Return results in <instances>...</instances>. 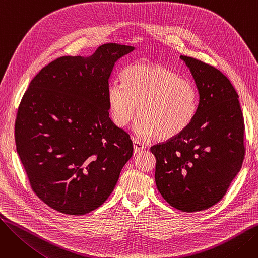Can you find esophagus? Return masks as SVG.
Wrapping results in <instances>:
<instances>
[{"mask_svg": "<svg viewBox=\"0 0 258 258\" xmlns=\"http://www.w3.org/2000/svg\"><path fill=\"white\" fill-rule=\"evenodd\" d=\"M134 150H135V153H139L140 151L144 150V148L146 147V145L144 143H142L141 141L137 140V139H134Z\"/></svg>", "mask_w": 258, "mask_h": 258, "instance_id": "obj_1", "label": "esophagus"}]
</instances>
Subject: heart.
<instances>
[{"label":"heart","instance_id":"heart-1","mask_svg":"<svg viewBox=\"0 0 258 258\" xmlns=\"http://www.w3.org/2000/svg\"><path fill=\"white\" fill-rule=\"evenodd\" d=\"M122 79L124 87L113 84L107 91L110 113L118 126L127 125L137 110L141 116L137 133L142 137L172 139L192 123L199 99L191 81L155 63L130 66Z\"/></svg>","mask_w":258,"mask_h":258}]
</instances>
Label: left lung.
Here are the masks:
<instances>
[{
	"label": "left lung",
	"mask_w": 258,
	"mask_h": 258,
	"mask_svg": "<svg viewBox=\"0 0 258 258\" xmlns=\"http://www.w3.org/2000/svg\"><path fill=\"white\" fill-rule=\"evenodd\" d=\"M199 92L196 117L180 136L151 147L155 181L168 204L184 212L215 205L226 195L245 157V123L238 95L214 67L180 56Z\"/></svg>",
	"instance_id": "left-lung-1"
}]
</instances>
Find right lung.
<instances>
[{
  "instance_id": "1",
  "label": "right lung",
  "mask_w": 258,
  "mask_h": 258,
  "mask_svg": "<svg viewBox=\"0 0 258 258\" xmlns=\"http://www.w3.org/2000/svg\"><path fill=\"white\" fill-rule=\"evenodd\" d=\"M134 49L111 43L88 57H59L25 92L17 152L32 190L52 209L71 215L97 209L133 156L130 135L110 118L107 91L116 61Z\"/></svg>"
}]
</instances>
